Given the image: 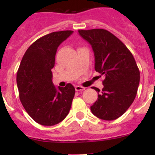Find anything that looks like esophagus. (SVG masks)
Masks as SVG:
<instances>
[{
    "mask_svg": "<svg viewBox=\"0 0 155 155\" xmlns=\"http://www.w3.org/2000/svg\"><path fill=\"white\" fill-rule=\"evenodd\" d=\"M75 89H76V91H80L85 90V87H84L82 86H79V85H76V86L75 87Z\"/></svg>",
    "mask_w": 155,
    "mask_h": 155,
    "instance_id": "obj_1",
    "label": "esophagus"
}]
</instances>
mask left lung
<instances>
[{"label": "left lung", "instance_id": "left-lung-1", "mask_svg": "<svg viewBox=\"0 0 155 155\" xmlns=\"http://www.w3.org/2000/svg\"><path fill=\"white\" fill-rule=\"evenodd\" d=\"M78 31L91 45L95 70L105 76L104 87L91 110L101 119H116L127 110L137 96L140 73L135 59L125 45L107 30ZM92 88L101 91L97 87Z\"/></svg>", "mask_w": 155, "mask_h": 155}]
</instances>
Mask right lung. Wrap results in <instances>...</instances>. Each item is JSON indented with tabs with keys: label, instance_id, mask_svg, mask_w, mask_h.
Returning <instances> with one entry per match:
<instances>
[{
	"label": "right lung",
	"instance_id": "right-lung-1",
	"mask_svg": "<svg viewBox=\"0 0 155 155\" xmlns=\"http://www.w3.org/2000/svg\"><path fill=\"white\" fill-rule=\"evenodd\" d=\"M73 31L52 32L33 43L25 53L16 76L19 98L28 114L38 124L52 126L70 112L75 87L68 83L56 88L52 83L57 48Z\"/></svg>",
	"mask_w": 155,
	"mask_h": 155
}]
</instances>
